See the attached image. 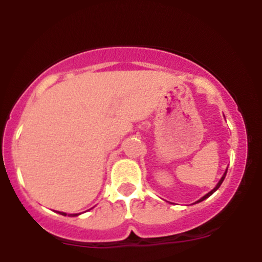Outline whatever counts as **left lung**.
Here are the masks:
<instances>
[{"instance_id": "left-lung-1", "label": "left lung", "mask_w": 262, "mask_h": 262, "mask_svg": "<svg viewBox=\"0 0 262 262\" xmlns=\"http://www.w3.org/2000/svg\"><path fill=\"white\" fill-rule=\"evenodd\" d=\"M227 171H228V170H225L224 175H223V176H222V179H221V180H219V182L217 183V186H215V187H214V188H213V189H212V191H210V192H208V193H207V194H206V196H203L202 198H201V200H198V201H197V203H198V202H202V201H203V200H206V198H208V197L210 196V194H213V193H214V192H215V191H217V189H218L219 187H221L222 182H223V181H224V179H225V175H227Z\"/></svg>"}]
</instances>
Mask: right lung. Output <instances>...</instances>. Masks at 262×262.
I'll list each match as a JSON object with an SVG mask.
<instances>
[{
  "mask_svg": "<svg viewBox=\"0 0 262 262\" xmlns=\"http://www.w3.org/2000/svg\"><path fill=\"white\" fill-rule=\"evenodd\" d=\"M60 214H61V215H66V213L60 212ZM75 215H79V214H70V217H75Z\"/></svg>",
  "mask_w": 262,
  "mask_h": 262,
  "instance_id": "1",
  "label": "right lung"
}]
</instances>
